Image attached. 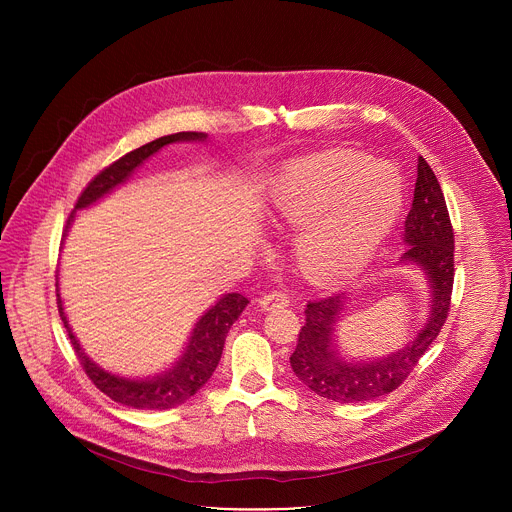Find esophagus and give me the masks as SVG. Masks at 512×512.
Segmentation results:
<instances>
[{
  "mask_svg": "<svg viewBox=\"0 0 512 512\" xmlns=\"http://www.w3.org/2000/svg\"><path fill=\"white\" fill-rule=\"evenodd\" d=\"M259 306L261 310H273V308H283V306H289V296L285 294V291H269V294H265L263 298H259Z\"/></svg>",
  "mask_w": 512,
  "mask_h": 512,
  "instance_id": "obj_1",
  "label": "esophagus"
}]
</instances>
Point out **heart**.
I'll return each instance as SVG.
<instances>
[{"instance_id":"obj_1","label":"heart","mask_w":512,"mask_h":512,"mask_svg":"<svg viewBox=\"0 0 512 512\" xmlns=\"http://www.w3.org/2000/svg\"><path fill=\"white\" fill-rule=\"evenodd\" d=\"M401 204L403 182L391 164L328 152L283 168L269 214L283 227H304L296 255L308 277L338 281L371 261Z\"/></svg>"}]
</instances>
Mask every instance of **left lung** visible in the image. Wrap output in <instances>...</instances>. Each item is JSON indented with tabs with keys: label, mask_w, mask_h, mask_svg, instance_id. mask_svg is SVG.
<instances>
[{
	"label": "left lung",
	"mask_w": 512,
	"mask_h": 512,
	"mask_svg": "<svg viewBox=\"0 0 512 512\" xmlns=\"http://www.w3.org/2000/svg\"><path fill=\"white\" fill-rule=\"evenodd\" d=\"M403 255L393 265H415L429 283V314L421 330L381 358H346L338 352L336 324L350 302L334 294L310 302L298 346L289 356L296 377L316 395L338 403H364L395 391L440 334L452 300L454 231L440 182L419 156L411 210L405 218Z\"/></svg>",
	"instance_id": "8db88e82"
}]
</instances>
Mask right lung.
I'll return each instance as SVG.
<instances>
[{
    "label": "right lung",
    "mask_w": 512,
    "mask_h": 512,
    "mask_svg": "<svg viewBox=\"0 0 512 512\" xmlns=\"http://www.w3.org/2000/svg\"><path fill=\"white\" fill-rule=\"evenodd\" d=\"M204 139H206V133L180 131V133H172V135L154 139L150 143L141 145V148L125 154L123 158H119L115 164L105 168L99 176H95L89 182V186L83 190V194L77 200L75 210H72V214L68 216L66 233H68L72 221H75L77 210L89 208L91 204H95L101 198H105L107 194H111L115 188H119L123 182H127L131 178V174L145 160H150L156 152H160L164 145L180 143V141H204ZM56 296H58V312H60L62 324L68 332L70 344H72V348H75L87 377L95 383V387L99 391H103L107 397H111L115 403L127 405L131 409H152V411L178 407L204 387V383L212 377L214 369L218 367V360H221L225 338H227L231 326L235 324V320L243 314V310L249 304V300L243 294H237V291H233V294H225L212 308H208L200 316V320L194 324L182 356L172 364L170 369L150 375V377L135 379V377L115 375V373L99 367L95 360H91L85 354L77 336L72 334V328L68 326L60 294H56Z\"/></svg>",
    "instance_id": "add662e5"
}]
</instances>
